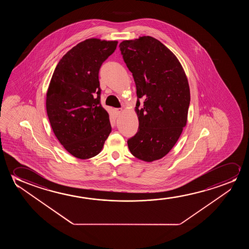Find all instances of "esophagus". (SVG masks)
Instances as JSON below:
<instances>
[{
	"label": "esophagus",
	"instance_id": "1",
	"mask_svg": "<svg viewBox=\"0 0 249 249\" xmlns=\"http://www.w3.org/2000/svg\"><path fill=\"white\" fill-rule=\"evenodd\" d=\"M122 112H123V109H121V108H117V109H116V113L117 116H119V115H121V114H122Z\"/></svg>",
	"mask_w": 249,
	"mask_h": 249
}]
</instances>
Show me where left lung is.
<instances>
[{"label":"left lung","mask_w":249,"mask_h":249,"mask_svg":"<svg viewBox=\"0 0 249 249\" xmlns=\"http://www.w3.org/2000/svg\"><path fill=\"white\" fill-rule=\"evenodd\" d=\"M119 48L133 74L138 97L139 129L127 145L140 160H159L172 150L187 123V77L176 56L156 38L123 41Z\"/></svg>","instance_id":"left-lung-1"}]
</instances>
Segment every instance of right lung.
Masks as SVG:
<instances>
[{
    "label": "right lung",
    "mask_w": 249,
    "mask_h": 249,
    "mask_svg": "<svg viewBox=\"0 0 249 249\" xmlns=\"http://www.w3.org/2000/svg\"><path fill=\"white\" fill-rule=\"evenodd\" d=\"M116 41L92 38L59 60L47 92L46 107L59 143L79 159L95 157L111 132L109 114L100 104L99 72Z\"/></svg>",
    "instance_id": "1"
}]
</instances>
